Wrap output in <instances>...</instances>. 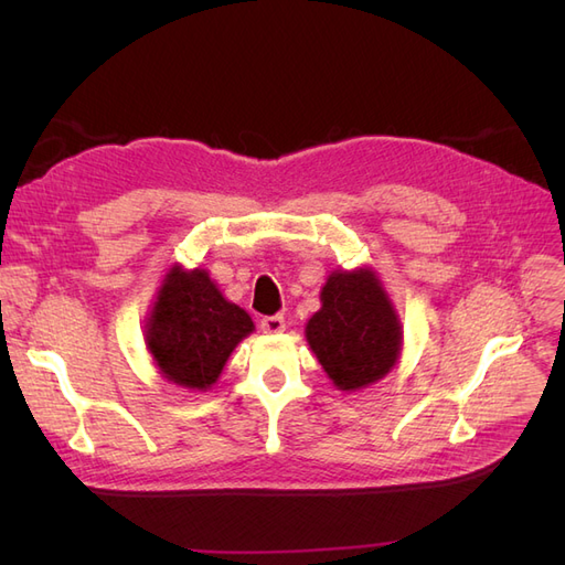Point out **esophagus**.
<instances>
[{
    "label": "esophagus",
    "mask_w": 565,
    "mask_h": 565,
    "mask_svg": "<svg viewBox=\"0 0 565 565\" xmlns=\"http://www.w3.org/2000/svg\"><path fill=\"white\" fill-rule=\"evenodd\" d=\"M262 330H264L266 334H278V332H282V330H285V318H282V316H266V318L262 320Z\"/></svg>",
    "instance_id": "34e87169"
}]
</instances>
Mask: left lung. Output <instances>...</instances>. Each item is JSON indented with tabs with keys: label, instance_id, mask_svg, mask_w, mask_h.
I'll return each mask as SVG.
<instances>
[{
	"label": "left lung",
	"instance_id": "1",
	"mask_svg": "<svg viewBox=\"0 0 565 565\" xmlns=\"http://www.w3.org/2000/svg\"><path fill=\"white\" fill-rule=\"evenodd\" d=\"M320 301L306 341L332 384L358 391L380 382L398 363L403 328L374 270H334Z\"/></svg>",
	"mask_w": 565,
	"mask_h": 565
}]
</instances>
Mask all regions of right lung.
Wrapping results in <instances>:
<instances>
[{"instance_id":"add662e5","label":"right lung","mask_w":565,"mask_h":565,"mask_svg":"<svg viewBox=\"0 0 565 565\" xmlns=\"http://www.w3.org/2000/svg\"><path fill=\"white\" fill-rule=\"evenodd\" d=\"M249 332V313L221 295L207 270L174 266L152 303L146 344L169 382L207 391Z\"/></svg>"}]
</instances>
